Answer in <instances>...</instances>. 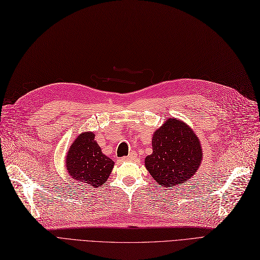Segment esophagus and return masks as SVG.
<instances>
[{"label":"esophagus","mask_w":260,"mask_h":260,"mask_svg":"<svg viewBox=\"0 0 260 260\" xmlns=\"http://www.w3.org/2000/svg\"><path fill=\"white\" fill-rule=\"evenodd\" d=\"M137 159V154L135 152H131L127 157H124L123 160H128V161H133Z\"/></svg>","instance_id":"34e87169"}]
</instances>
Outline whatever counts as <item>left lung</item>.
Segmentation results:
<instances>
[{
  "label": "left lung",
  "mask_w": 260,
  "mask_h": 260,
  "mask_svg": "<svg viewBox=\"0 0 260 260\" xmlns=\"http://www.w3.org/2000/svg\"><path fill=\"white\" fill-rule=\"evenodd\" d=\"M153 153L145 167L157 183L172 188L185 183L201 166L203 152L195 132L179 119H169L154 132Z\"/></svg>",
  "instance_id": "8db88e82"
}]
</instances>
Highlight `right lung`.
<instances>
[{"instance_id":"right-lung-1","label":"right lung","mask_w":260,"mask_h":260,"mask_svg":"<svg viewBox=\"0 0 260 260\" xmlns=\"http://www.w3.org/2000/svg\"><path fill=\"white\" fill-rule=\"evenodd\" d=\"M93 132H83L74 141L66 156V169L78 183L98 187L104 184L114 161L102 153Z\"/></svg>"}]
</instances>
